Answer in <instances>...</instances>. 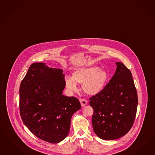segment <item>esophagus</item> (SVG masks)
<instances>
[{"mask_svg": "<svg viewBox=\"0 0 155 155\" xmlns=\"http://www.w3.org/2000/svg\"><path fill=\"white\" fill-rule=\"evenodd\" d=\"M80 103H81V106L82 107H84L87 104V101H86V99H80Z\"/></svg>", "mask_w": 155, "mask_h": 155, "instance_id": "34e87169", "label": "esophagus"}]
</instances>
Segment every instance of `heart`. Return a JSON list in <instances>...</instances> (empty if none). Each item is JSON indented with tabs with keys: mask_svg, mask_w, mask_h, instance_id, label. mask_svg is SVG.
I'll return each instance as SVG.
<instances>
[{
	"mask_svg": "<svg viewBox=\"0 0 155 155\" xmlns=\"http://www.w3.org/2000/svg\"><path fill=\"white\" fill-rule=\"evenodd\" d=\"M108 78L107 71L98 67L84 68L74 71L72 78L66 77L65 84L71 91L77 90L76 83L82 84V87L84 92L89 95H95L104 88Z\"/></svg>",
	"mask_w": 155,
	"mask_h": 155,
	"instance_id": "heart-1",
	"label": "heart"
}]
</instances>
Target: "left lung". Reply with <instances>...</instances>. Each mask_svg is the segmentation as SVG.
Here are the masks:
<instances>
[{
    "instance_id": "left-lung-1",
    "label": "left lung",
    "mask_w": 155,
    "mask_h": 155,
    "mask_svg": "<svg viewBox=\"0 0 155 155\" xmlns=\"http://www.w3.org/2000/svg\"><path fill=\"white\" fill-rule=\"evenodd\" d=\"M116 64V71L109 83L89 99L94 109V131L103 140H114L127 134L134 124L138 106L131 71L123 63Z\"/></svg>"
}]
</instances>
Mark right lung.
I'll list each match as a JSON object with an SVG mask.
<instances>
[{
  "label": "right lung",
  "instance_id": "obj_1",
  "mask_svg": "<svg viewBox=\"0 0 155 155\" xmlns=\"http://www.w3.org/2000/svg\"><path fill=\"white\" fill-rule=\"evenodd\" d=\"M63 71L45 63H33L20 84L22 121L37 137L51 143L67 137L72 115L81 108L78 99L63 95L65 81Z\"/></svg>",
  "mask_w": 155,
  "mask_h": 155
}]
</instances>
